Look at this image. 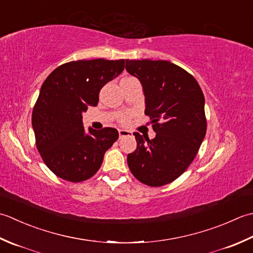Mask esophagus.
<instances>
[{
	"instance_id": "esophagus-1",
	"label": "esophagus",
	"mask_w": 253,
	"mask_h": 253,
	"mask_svg": "<svg viewBox=\"0 0 253 253\" xmlns=\"http://www.w3.org/2000/svg\"><path fill=\"white\" fill-rule=\"evenodd\" d=\"M131 134H132V133H131L130 131H126V130H119V136H120V137L130 136Z\"/></svg>"
}]
</instances>
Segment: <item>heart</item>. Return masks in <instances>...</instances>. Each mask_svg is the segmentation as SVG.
Segmentation results:
<instances>
[{
    "instance_id": "obj_1",
    "label": "heart",
    "mask_w": 253,
    "mask_h": 253,
    "mask_svg": "<svg viewBox=\"0 0 253 253\" xmlns=\"http://www.w3.org/2000/svg\"><path fill=\"white\" fill-rule=\"evenodd\" d=\"M126 120H127V117H126V116H125V117L122 118V120H121V121H122V122H126Z\"/></svg>"
}]
</instances>
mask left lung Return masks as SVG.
Here are the masks:
<instances>
[{"instance_id":"left-lung-1","label":"left lung","mask_w":253,"mask_h":253,"mask_svg":"<svg viewBox=\"0 0 253 253\" xmlns=\"http://www.w3.org/2000/svg\"><path fill=\"white\" fill-rule=\"evenodd\" d=\"M126 70L137 77L151 118L153 140L134 132L137 147L127 165L138 181L151 187L172 182L197 156L206 133L204 95L197 80L164 60H126Z\"/></svg>"}]
</instances>
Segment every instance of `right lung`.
<instances>
[{
	"label": "right lung",
	"mask_w": 253,
	"mask_h": 253,
	"mask_svg": "<svg viewBox=\"0 0 253 253\" xmlns=\"http://www.w3.org/2000/svg\"><path fill=\"white\" fill-rule=\"evenodd\" d=\"M125 70V60H79L58 66L40 88L32 123L41 158L55 176L71 182L89 179L119 133L113 127L85 131L83 112Z\"/></svg>",
	"instance_id": "right-lung-1"
}]
</instances>
